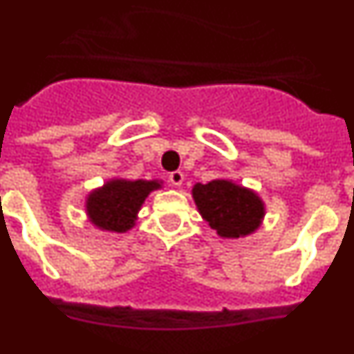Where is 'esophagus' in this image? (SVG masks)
Returning <instances> with one entry per match:
<instances>
[{
  "instance_id": "obj_1",
  "label": "esophagus",
  "mask_w": 354,
  "mask_h": 354,
  "mask_svg": "<svg viewBox=\"0 0 354 354\" xmlns=\"http://www.w3.org/2000/svg\"><path fill=\"white\" fill-rule=\"evenodd\" d=\"M168 180H170L171 186H180L184 183V174L180 170H175L168 175Z\"/></svg>"
}]
</instances>
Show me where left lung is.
Returning a JSON list of instances; mask_svg holds the SVG:
<instances>
[{"label":"left lung","instance_id":"left-lung-1","mask_svg":"<svg viewBox=\"0 0 354 354\" xmlns=\"http://www.w3.org/2000/svg\"><path fill=\"white\" fill-rule=\"evenodd\" d=\"M193 200L209 227L227 239L255 232L264 220V202L255 192L227 179L193 186Z\"/></svg>","mask_w":354,"mask_h":354}]
</instances>
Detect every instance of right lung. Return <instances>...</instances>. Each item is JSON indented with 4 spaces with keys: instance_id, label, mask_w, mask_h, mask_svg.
<instances>
[{
    "instance_id": "right-lung-1",
    "label": "right lung",
    "mask_w": 354,
    "mask_h": 354,
    "mask_svg": "<svg viewBox=\"0 0 354 354\" xmlns=\"http://www.w3.org/2000/svg\"><path fill=\"white\" fill-rule=\"evenodd\" d=\"M159 187V180H108L102 187L93 189L86 198L88 220L101 230L127 232L136 223L138 211L147 196Z\"/></svg>"
}]
</instances>
